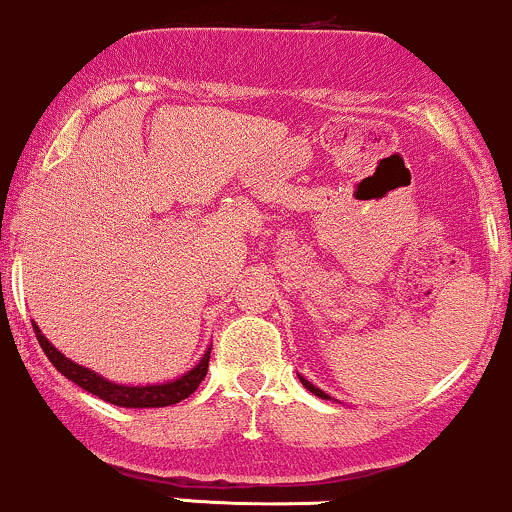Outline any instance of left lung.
Wrapping results in <instances>:
<instances>
[{
    "label": "left lung",
    "instance_id": "left-lung-1",
    "mask_svg": "<svg viewBox=\"0 0 512 512\" xmlns=\"http://www.w3.org/2000/svg\"><path fill=\"white\" fill-rule=\"evenodd\" d=\"M299 381H302V386H304L306 390H309V393H314V395H316V398H321V400H333V398H330V395H328V393H323V390H321V388H316V386H314V383H311V381H306V378H304V376H299Z\"/></svg>",
    "mask_w": 512,
    "mask_h": 512
}]
</instances>
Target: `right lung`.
<instances>
[{
  "instance_id": "right-lung-1",
  "label": "right lung",
  "mask_w": 512,
  "mask_h": 512,
  "mask_svg": "<svg viewBox=\"0 0 512 512\" xmlns=\"http://www.w3.org/2000/svg\"><path fill=\"white\" fill-rule=\"evenodd\" d=\"M33 330H35V338L40 342L42 352L47 354V359H50L52 366L59 371V374L69 378V381H74L76 386H81L83 390H88V393L98 395L100 400L110 402V405H117V407L143 410V407L177 405V402L189 398V395L201 386V381L208 374L210 347L206 350V354L198 359L194 369H189L186 374L174 378V381L150 383V386H126V383H114L110 378L95 374L93 369H86V366L71 362L69 357H64V354L59 352L57 347L45 338V335H42V330L35 326V323H33Z\"/></svg>"
}]
</instances>
